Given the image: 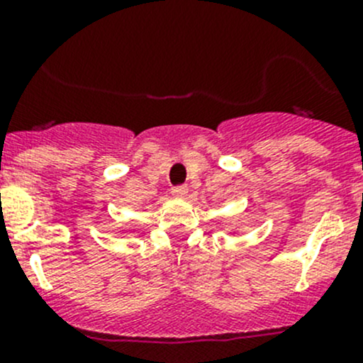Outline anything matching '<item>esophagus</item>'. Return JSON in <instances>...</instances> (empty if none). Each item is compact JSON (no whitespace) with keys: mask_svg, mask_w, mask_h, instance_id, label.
Segmentation results:
<instances>
[{"mask_svg":"<svg viewBox=\"0 0 363 363\" xmlns=\"http://www.w3.org/2000/svg\"><path fill=\"white\" fill-rule=\"evenodd\" d=\"M186 195H188V188L186 186H175V188H172V196H175V199H184Z\"/></svg>","mask_w":363,"mask_h":363,"instance_id":"34e87169","label":"esophagus"}]
</instances>
